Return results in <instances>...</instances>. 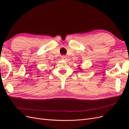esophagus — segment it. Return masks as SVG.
I'll use <instances>...</instances> for the list:
<instances>
[{"mask_svg": "<svg viewBox=\"0 0 129 129\" xmlns=\"http://www.w3.org/2000/svg\"><path fill=\"white\" fill-rule=\"evenodd\" d=\"M61 59H62V60H66V59H67V57H66V56H64V55L62 56H61Z\"/></svg>", "mask_w": 129, "mask_h": 129, "instance_id": "obj_1", "label": "esophagus"}]
</instances>
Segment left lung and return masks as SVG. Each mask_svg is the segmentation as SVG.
Here are the masks:
<instances>
[{
	"instance_id": "left-lung-1",
	"label": "left lung",
	"mask_w": 129,
	"mask_h": 129,
	"mask_svg": "<svg viewBox=\"0 0 129 129\" xmlns=\"http://www.w3.org/2000/svg\"><path fill=\"white\" fill-rule=\"evenodd\" d=\"M79 68V70H80V71H82V69L80 67H79V68Z\"/></svg>"
}]
</instances>
